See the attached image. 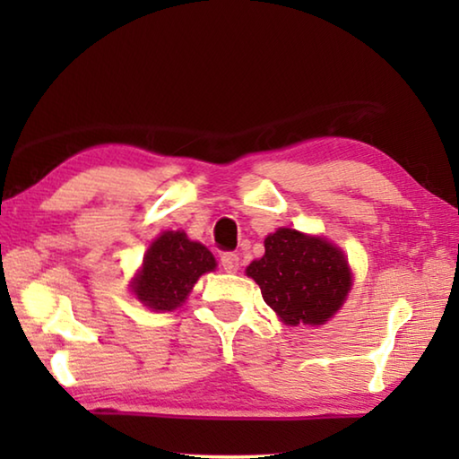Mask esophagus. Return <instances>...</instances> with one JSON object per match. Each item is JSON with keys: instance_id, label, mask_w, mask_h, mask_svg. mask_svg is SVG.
<instances>
[{"instance_id": "34e87169", "label": "esophagus", "mask_w": 459, "mask_h": 459, "mask_svg": "<svg viewBox=\"0 0 459 459\" xmlns=\"http://www.w3.org/2000/svg\"><path fill=\"white\" fill-rule=\"evenodd\" d=\"M221 265L227 273H235L238 269V255L237 253H222L221 257Z\"/></svg>"}]
</instances>
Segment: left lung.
<instances>
[{
	"label": "left lung",
	"instance_id": "8db88e82",
	"mask_svg": "<svg viewBox=\"0 0 459 459\" xmlns=\"http://www.w3.org/2000/svg\"><path fill=\"white\" fill-rule=\"evenodd\" d=\"M265 304L285 324L320 325L351 291V269L328 240L279 229L265 238V255L247 267Z\"/></svg>",
	"mask_w": 459,
	"mask_h": 459
}]
</instances>
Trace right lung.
Returning <instances> with one entry per match:
<instances>
[{"label": "right lung", "instance_id": "add662e5", "mask_svg": "<svg viewBox=\"0 0 459 459\" xmlns=\"http://www.w3.org/2000/svg\"><path fill=\"white\" fill-rule=\"evenodd\" d=\"M214 267L216 261L204 245L194 243L186 232L168 230L145 253L134 291L147 307L169 312L182 304L198 277Z\"/></svg>", "mask_w": 459, "mask_h": 459}]
</instances>
